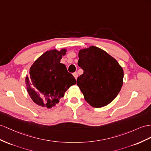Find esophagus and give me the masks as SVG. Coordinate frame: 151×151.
I'll return each mask as SVG.
<instances>
[{"mask_svg":"<svg viewBox=\"0 0 151 151\" xmlns=\"http://www.w3.org/2000/svg\"><path fill=\"white\" fill-rule=\"evenodd\" d=\"M73 76H74L76 80V79H77V78H78V73H77L76 72L74 73H73Z\"/></svg>","mask_w":151,"mask_h":151,"instance_id":"34e87169","label":"esophagus"}]
</instances>
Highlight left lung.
<instances>
[{"instance_id":"8db88e82","label":"left lung","mask_w":151,"mask_h":151,"mask_svg":"<svg viewBox=\"0 0 151 151\" xmlns=\"http://www.w3.org/2000/svg\"><path fill=\"white\" fill-rule=\"evenodd\" d=\"M78 58V65L83 73L78 77L76 83L85 100L94 108L109 105L122 86L121 65L105 50L94 46L80 49Z\"/></svg>"}]
</instances>
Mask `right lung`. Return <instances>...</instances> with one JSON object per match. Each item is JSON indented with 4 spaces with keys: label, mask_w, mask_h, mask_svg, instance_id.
<instances>
[{
    "label": "right lung",
    "mask_w": 151,
    "mask_h": 151,
    "mask_svg": "<svg viewBox=\"0 0 151 151\" xmlns=\"http://www.w3.org/2000/svg\"><path fill=\"white\" fill-rule=\"evenodd\" d=\"M67 50L46 51L34 61L25 78L27 91L36 105L52 109L64 96L65 92L76 84V80L65 65L60 63Z\"/></svg>",
    "instance_id": "1"
}]
</instances>
